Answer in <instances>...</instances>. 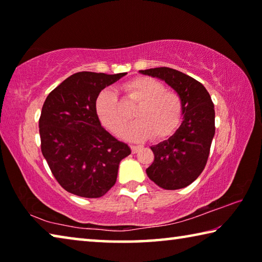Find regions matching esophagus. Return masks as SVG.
Instances as JSON below:
<instances>
[{
  "instance_id": "1",
  "label": "esophagus",
  "mask_w": 262,
  "mask_h": 262,
  "mask_svg": "<svg viewBox=\"0 0 262 262\" xmlns=\"http://www.w3.org/2000/svg\"><path fill=\"white\" fill-rule=\"evenodd\" d=\"M140 149H141L140 145H132V152H133V154H136L137 151H139Z\"/></svg>"
}]
</instances>
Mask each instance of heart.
<instances>
[{
  "instance_id": "1",
  "label": "heart",
  "mask_w": 262,
  "mask_h": 262,
  "mask_svg": "<svg viewBox=\"0 0 262 262\" xmlns=\"http://www.w3.org/2000/svg\"><path fill=\"white\" fill-rule=\"evenodd\" d=\"M122 90L129 100L139 104L134 111L135 122L123 135L133 141H142L154 135L164 139L178 127L183 113V100L174 91L164 90L162 83L150 77H139L125 83ZM95 108L101 125L114 134H120L128 115L113 89L101 90L96 98Z\"/></svg>"
}]
</instances>
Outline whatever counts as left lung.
Returning <instances> with one entry per match:
<instances>
[{"mask_svg": "<svg viewBox=\"0 0 262 262\" xmlns=\"http://www.w3.org/2000/svg\"><path fill=\"white\" fill-rule=\"evenodd\" d=\"M141 74L165 82L181 97L183 121L167 140L151 145L155 159L147 174L164 189H180L201 174L215 135V110L210 95L196 79L178 70L161 67Z\"/></svg>", "mask_w": 262, "mask_h": 262, "instance_id": "8db88e82", "label": "left lung"}]
</instances>
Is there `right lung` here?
Here are the masks:
<instances>
[{
	"label": "right lung",
	"mask_w": 262,
	"mask_h": 262,
	"mask_svg": "<svg viewBox=\"0 0 262 262\" xmlns=\"http://www.w3.org/2000/svg\"><path fill=\"white\" fill-rule=\"evenodd\" d=\"M127 73L81 72L47 96L39 119L41 152L57 183L82 198H100L117 181L130 148L104 129L95 103L99 92Z\"/></svg>",
	"instance_id": "obj_1"
}]
</instances>
